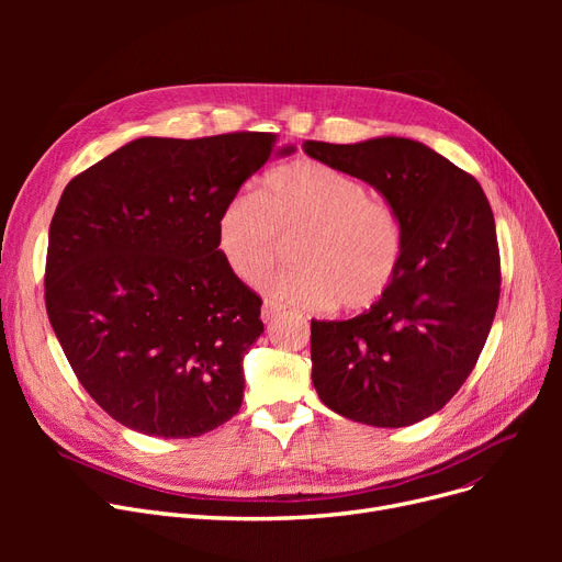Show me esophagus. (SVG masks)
Listing matches in <instances>:
<instances>
[{
    "label": "esophagus",
    "instance_id": "34e87169",
    "mask_svg": "<svg viewBox=\"0 0 562 562\" xmlns=\"http://www.w3.org/2000/svg\"><path fill=\"white\" fill-rule=\"evenodd\" d=\"M282 312H284V307H282V305H278V303H273V301H263V307H261V321H263V323H271V321H276Z\"/></svg>",
    "mask_w": 562,
    "mask_h": 562
}]
</instances>
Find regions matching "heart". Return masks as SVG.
Segmentation results:
<instances>
[{
    "mask_svg": "<svg viewBox=\"0 0 562 562\" xmlns=\"http://www.w3.org/2000/svg\"><path fill=\"white\" fill-rule=\"evenodd\" d=\"M299 263L269 282L282 303L348 312L373 307L396 282L405 229L396 206L328 164L299 159L263 177L257 193L232 195L216 223V241L236 278L257 282L291 239Z\"/></svg>",
    "mask_w": 562,
    "mask_h": 562,
    "instance_id": "b5f03b06",
    "label": "heart"
}]
</instances>
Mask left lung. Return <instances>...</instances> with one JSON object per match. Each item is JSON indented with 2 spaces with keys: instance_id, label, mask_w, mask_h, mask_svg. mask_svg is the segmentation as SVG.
I'll return each mask as SVG.
<instances>
[{
  "instance_id": "1",
  "label": "left lung",
  "mask_w": 562,
  "mask_h": 562,
  "mask_svg": "<svg viewBox=\"0 0 562 562\" xmlns=\"http://www.w3.org/2000/svg\"><path fill=\"white\" fill-rule=\"evenodd\" d=\"M303 150L378 189L405 229L401 273L385 299L348 321H312V382L337 415L378 426L417 424L474 371L501 293L494 216L481 184L398 136Z\"/></svg>"
}]
</instances>
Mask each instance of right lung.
I'll return each instance as SVG.
<instances>
[{"mask_svg": "<svg viewBox=\"0 0 562 562\" xmlns=\"http://www.w3.org/2000/svg\"><path fill=\"white\" fill-rule=\"evenodd\" d=\"M276 140L269 132L136 138L58 200L47 316L83 390L123 426L184 439L239 412L261 299L223 259L216 223Z\"/></svg>", "mask_w": 562, "mask_h": 562, "instance_id": "1", "label": "right lung"}]
</instances>
